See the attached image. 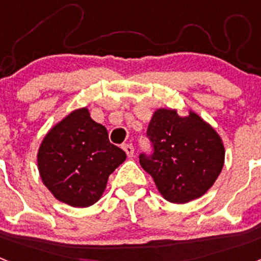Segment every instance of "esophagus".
Wrapping results in <instances>:
<instances>
[{
	"instance_id": "obj_1",
	"label": "esophagus",
	"mask_w": 261,
	"mask_h": 261,
	"mask_svg": "<svg viewBox=\"0 0 261 261\" xmlns=\"http://www.w3.org/2000/svg\"><path fill=\"white\" fill-rule=\"evenodd\" d=\"M123 149H124V151H125L126 155H128V156H133V154H135V147H133L132 144L123 145Z\"/></svg>"
}]
</instances>
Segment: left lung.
<instances>
[{"label":"left lung","mask_w":261,"mask_h":261,"mask_svg":"<svg viewBox=\"0 0 261 261\" xmlns=\"http://www.w3.org/2000/svg\"><path fill=\"white\" fill-rule=\"evenodd\" d=\"M151 156L140 155L156 190L172 204H186L211 190L225 163V146L216 129L195 111L180 116L174 108H158L147 126Z\"/></svg>","instance_id":"8db88e82"}]
</instances>
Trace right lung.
<instances>
[{
	"label": "right lung",
	"instance_id": "add662e5",
	"mask_svg": "<svg viewBox=\"0 0 261 261\" xmlns=\"http://www.w3.org/2000/svg\"><path fill=\"white\" fill-rule=\"evenodd\" d=\"M125 159V151L110 142L107 129L82 107L48 130L39 146L38 170L55 199L87 208L102 197L108 176Z\"/></svg>",
	"mask_w": 261,
	"mask_h": 261
}]
</instances>
